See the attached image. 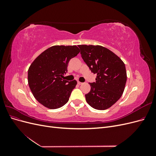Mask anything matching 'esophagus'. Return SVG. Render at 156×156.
Here are the masks:
<instances>
[{
    "mask_svg": "<svg viewBox=\"0 0 156 156\" xmlns=\"http://www.w3.org/2000/svg\"><path fill=\"white\" fill-rule=\"evenodd\" d=\"M77 83H78V84H79V85H81V84H83V83H81V82H79V81H77Z\"/></svg>",
    "mask_w": 156,
    "mask_h": 156,
    "instance_id": "34e87169",
    "label": "esophagus"
}]
</instances>
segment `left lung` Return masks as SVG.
<instances>
[{"instance_id":"8db88e82","label":"left lung","mask_w":156,"mask_h":156,"mask_svg":"<svg viewBox=\"0 0 156 156\" xmlns=\"http://www.w3.org/2000/svg\"><path fill=\"white\" fill-rule=\"evenodd\" d=\"M81 57L96 74V82L89 83L90 91L85 94L88 104L95 109L105 110L119 100L127 81L125 64L111 51L101 45H78Z\"/></svg>"}]
</instances>
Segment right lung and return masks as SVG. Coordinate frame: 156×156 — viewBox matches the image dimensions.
Segmentation results:
<instances>
[{"label": "right lung", "mask_w": 156, "mask_h": 156, "mask_svg": "<svg viewBox=\"0 0 156 156\" xmlns=\"http://www.w3.org/2000/svg\"><path fill=\"white\" fill-rule=\"evenodd\" d=\"M80 52L76 45H55L41 53L28 71V83L33 96L45 107L55 109L64 105L77 84L64 80L71 58Z\"/></svg>", "instance_id": "obj_1"}]
</instances>
